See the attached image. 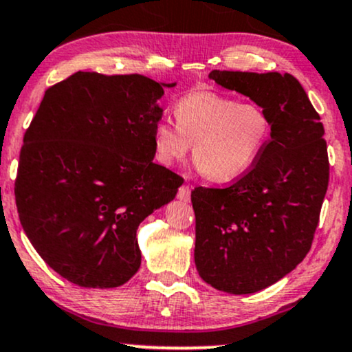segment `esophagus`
I'll return each instance as SVG.
<instances>
[{"mask_svg": "<svg viewBox=\"0 0 352 352\" xmlns=\"http://www.w3.org/2000/svg\"><path fill=\"white\" fill-rule=\"evenodd\" d=\"M177 198L182 201H190V185H182L177 192Z\"/></svg>", "mask_w": 352, "mask_h": 352, "instance_id": "esophagus-1", "label": "esophagus"}]
</instances>
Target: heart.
I'll list each match as a JSON object with an SVG mask.
<instances>
[{"mask_svg":"<svg viewBox=\"0 0 352 352\" xmlns=\"http://www.w3.org/2000/svg\"><path fill=\"white\" fill-rule=\"evenodd\" d=\"M175 124H155L154 152L172 165L188 154L198 172L211 182L238 179L252 167L272 131L269 113L254 101H238L213 90H193L173 104Z\"/></svg>","mask_w":352,"mask_h":352,"instance_id":"heart-1","label":"heart"}]
</instances>
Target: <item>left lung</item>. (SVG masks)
<instances>
[{
	"label": "left lung",
	"instance_id": "8db88e82",
	"mask_svg": "<svg viewBox=\"0 0 352 352\" xmlns=\"http://www.w3.org/2000/svg\"><path fill=\"white\" fill-rule=\"evenodd\" d=\"M208 77L269 113L259 159L224 188L197 187L195 265L206 283L244 295L272 285L310 251L329 180L320 114L290 74L211 70Z\"/></svg>",
	"mask_w": 352,
	"mask_h": 352
}]
</instances>
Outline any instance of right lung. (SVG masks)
<instances>
[{"mask_svg": "<svg viewBox=\"0 0 352 352\" xmlns=\"http://www.w3.org/2000/svg\"><path fill=\"white\" fill-rule=\"evenodd\" d=\"M173 85L77 72L45 90L24 134L16 206L34 249L75 285L128 282L141 265L138 226L184 184L152 162L157 101Z\"/></svg>", "mask_w": 352, "mask_h": 352, "instance_id": "right-lung-1", "label": "right lung"}]
</instances>
